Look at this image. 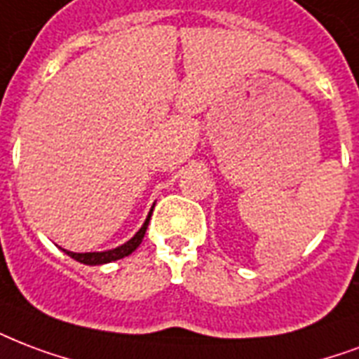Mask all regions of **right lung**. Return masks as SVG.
Here are the masks:
<instances>
[{
	"label": "right lung",
	"mask_w": 359,
	"mask_h": 359,
	"mask_svg": "<svg viewBox=\"0 0 359 359\" xmlns=\"http://www.w3.org/2000/svg\"><path fill=\"white\" fill-rule=\"evenodd\" d=\"M152 209H154V207H152ZM152 209H150L149 216H147V220H144V224L141 226V229H139L128 243L116 246L113 250H103V252H71V250H65V248H62V250H64L67 256H71V258L76 259V262H81V264L84 265H103L126 258V256H130V254L135 250L137 246L141 245V241H143L144 233H147V228H149V220L150 215H152Z\"/></svg>",
	"instance_id": "obj_1"
}]
</instances>
